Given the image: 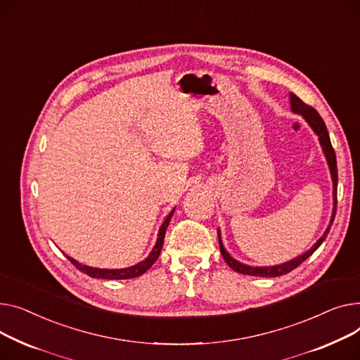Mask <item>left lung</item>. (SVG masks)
Segmentation results:
<instances>
[{
    "mask_svg": "<svg viewBox=\"0 0 360 360\" xmlns=\"http://www.w3.org/2000/svg\"><path fill=\"white\" fill-rule=\"evenodd\" d=\"M290 108L295 113L298 115H302L305 117V120L311 124V128L314 129V132L319 135L320 138V143L323 146V151L326 154V158L328 161V165H330V172H331V177H333V198H334V209H333V217H331V221H330V225L327 228V231L324 232V236L316 241L314 244L312 248H309L305 255L293 259L288 263H283V264H279V266H271V267H250V266H245L237 260L232 259L228 252L225 251L224 245H222V241H221V234L218 231V238H219V247H221V255L224 257V260L226 262V264L234 270V271H238V273H243V274H248V276H260V278H276V276H282V274H286L289 271H292L293 269H297L302 262H305L312 252L319 248L323 241L326 240V237L328 236L330 232V228L333 225V221H334V217H335V209H337V161H335V153H334V148L331 145V141H330V135H328V131L326 128V123L323 120V117L319 115V112H316L314 108H311L309 104L304 103L298 96H295L293 93H290Z\"/></svg>",
    "mask_w": 360,
    "mask_h": 360,
    "instance_id": "1",
    "label": "left lung"
}]
</instances>
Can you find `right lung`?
Instances as JSON below:
<instances>
[{
	"mask_svg": "<svg viewBox=\"0 0 360 360\" xmlns=\"http://www.w3.org/2000/svg\"><path fill=\"white\" fill-rule=\"evenodd\" d=\"M174 214V210H172L170 215L167 217V219L164 221V224L161 225L160 228V232H158V240H157V244L155 247L153 248L151 255L148 256V259H145L143 262L138 263L136 266H132V267H128V269H119V270H108V269H94V267H89V266H84L78 262H75L74 259L68 257V260L82 273L89 274L90 278H97V279H134V278H138L141 276V274H143L148 269H150L155 260L158 259L160 252H161V248H162V244H164V237H165V231H167V226L168 224H170V219Z\"/></svg>",
	"mask_w": 360,
	"mask_h": 360,
	"instance_id": "1",
	"label": "right lung"
}]
</instances>
